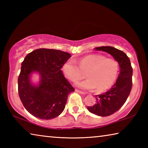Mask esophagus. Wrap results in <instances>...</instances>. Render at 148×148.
<instances>
[{
    "label": "esophagus",
    "mask_w": 148,
    "mask_h": 148,
    "mask_svg": "<svg viewBox=\"0 0 148 148\" xmlns=\"http://www.w3.org/2000/svg\"><path fill=\"white\" fill-rule=\"evenodd\" d=\"M75 91L77 92H79V93L82 94V95H85V94H86V92H85L80 91V90H78V89H76V90H75Z\"/></svg>",
    "instance_id": "esophagus-1"
}]
</instances>
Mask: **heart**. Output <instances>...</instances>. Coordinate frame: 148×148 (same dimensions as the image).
<instances>
[{
    "label": "heart",
    "mask_w": 148,
    "mask_h": 148,
    "mask_svg": "<svg viewBox=\"0 0 148 148\" xmlns=\"http://www.w3.org/2000/svg\"><path fill=\"white\" fill-rule=\"evenodd\" d=\"M77 64L79 67L69 60L62 65V71L67 79L73 82L83 78L86 74L88 79L76 83L77 86L84 89L96 88L97 92L106 91L113 86L118 75V62L100 55L84 57L77 61Z\"/></svg>",
    "instance_id": "1"
}]
</instances>
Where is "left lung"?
<instances>
[{
	"mask_svg": "<svg viewBox=\"0 0 148 148\" xmlns=\"http://www.w3.org/2000/svg\"><path fill=\"white\" fill-rule=\"evenodd\" d=\"M95 49L111 55L119 66L118 77L112 88L104 93L95 95L96 104L87 106L91 113L106 117L119 110L128 98L132 86V69L129 58L121 50L111 46H101Z\"/></svg>",
	"mask_w": 148,
	"mask_h": 148,
	"instance_id": "8db88e82",
	"label": "left lung"
}]
</instances>
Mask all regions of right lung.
Wrapping results in <instances>:
<instances>
[{"label": "right lung", "instance_id": "add662e5", "mask_svg": "<svg viewBox=\"0 0 148 148\" xmlns=\"http://www.w3.org/2000/svg\"><path fill=\"white\" fill-rule=\"evenodd\" d=\"M71 57L61 50L42 48L25 57L18 77V93L24 107L32 116L51 119L63 112L68 95L74 91L61 71ZM32 73L40 75L37 86L30 81Z\"/></svg>", "mask_w": 148, "mask_h": 148}]
</instances>
